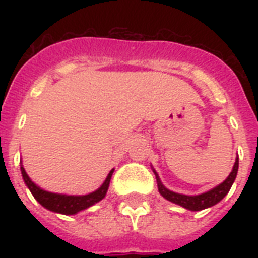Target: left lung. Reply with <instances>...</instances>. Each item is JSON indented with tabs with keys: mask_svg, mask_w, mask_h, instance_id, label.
Listing matches in <instances>:
<instances>
[{
	"mask_svg": "<svg viewBox=\"0 0 258 258\" xmlns=\"http://www.w3.org/2000/svg\"><path fill=\"white\" fill-rule=\"evenodd\" d=\"M237 171H238V158L236 159V163L233 166L232 172L229 174V176L222 182L221 184L216 186L212 190L204 192V194H200V196H184V194H178V192H174L169 188H166L163 184H162L159 176L154 170V174L157 176L158 182V190L162 194L163 198H166L167 201L172 202V204H176L182 206V208L187 209V210H191V212H198V210H204V209L212 208L216 204H218L222 198H224L226 194L229 192L230 187H232L233 182L236 179Z\"/></svg>",
	"mask_w": 258,
	"mask_h": 258,
	"instance_id": "left-lung-1",
	"label": "left lung"
}]
</instances>
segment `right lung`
I'll return each mask as SVG.
<instances>
[{"instance_id":"obj_1","label":"right lung","mask_w":258,"mask_h":258,"mask_svg":"<svg viewBox=\"0 0 258 258\" xmlns=\"http://www.w3.org/2000/svg\"><path fill=\"white\" fill-rule=\"evenodd\" d=\"M112 172L113 169L109 171L103 184L97 188L96 191L89 192V194H86V196H66V194H56V192L45 191V190L38 187L37 184L32 182V179L26 174L25 169L21 166V174L22 178H24V182H25V184L30 190V192L33 194L34 198L37 200L38 204L42 205L44 208L50 210V212L61 213V214H67V216L76 214V213L82 212L84 209L89 208V206H92L96 202L103 200L105 194H107V190H108L109 180H111Z\"/></svg>"}]
</instances>
